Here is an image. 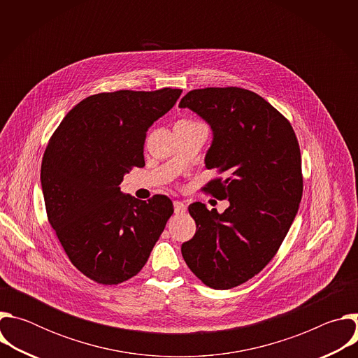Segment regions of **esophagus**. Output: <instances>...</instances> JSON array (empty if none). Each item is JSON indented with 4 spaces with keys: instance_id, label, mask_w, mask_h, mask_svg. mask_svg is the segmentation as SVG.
I'll use <instances>...</instances> for the list:
<instances>
[{
    "instance_id": "1",
    "label": "esophagus",
    "mask_w": 358,
    "mask_h": 358,
    "mask_svg": "<svg viewBox=\"0 0 358 358\" xmlns=\"http://www.w3.org/2000/svg\"><path fill=\"white\" fill-rule=\"evenodd\" d=\"M185 210H187V206L184 202L174 201V213L176 214H182V213H185Z\"/></svg>"
}]
</instances>
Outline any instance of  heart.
<instances>
[{
	"label": "heart",
	"mask_w": 358,
	"mask_h": 358,
	"mask_svg": "<svg viewBox=\"0 0 358 358\" xmlns=\"http://www.w3.org/2000/svg\"><path fill=\"white\" fill-rule=\"evenodd\" d=\"M184 122H189V120H184Z\"/></svg>",
	"instance_id": "1"
}]
</instances>
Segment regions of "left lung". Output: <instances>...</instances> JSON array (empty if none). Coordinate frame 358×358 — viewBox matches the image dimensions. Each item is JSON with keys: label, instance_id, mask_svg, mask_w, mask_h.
Instances as JSON below:
<instances>
[{"label": "left lung", "instance_id": "obj_1", "mask_svg": "<svg viewBox=\"0 0 358 358\" xmlns=\"http://www.w3.org/2000/svg\"><path fill=\"white\" fill-rule=\"evenodd\" d=\"M178 108L210 124L206 167L225 178L210 181L206 189L229 201L222 214L191 203L196 231L181 245L182 258L202 283L232 289L272 261L297 214L303 192L299 143L287 119L246 89H195Z\"/></svg>", "mask_w": 358, "mask_h": 358}]
</instances>
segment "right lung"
<instances>
[{
    "label": "right lung",
    "instance_id": "add662e5",
    "mask_svg": "<svg viewBox=\"0 0 358 358\" xmlns=\"http://www.w3.org/2000/svg\"><path fill=\"white\" fill-rule=\"evenodd\" d=\"M181 92L89 96L46 145L41 185L48 221L71 262L97 283L117 285L136 276L174 211L166 195L141 201L119 185L133 167L144 166L145 133Z\"/></svg>",
    "mask_w": 358,
    "mask_h": 358
}]
</instances>
